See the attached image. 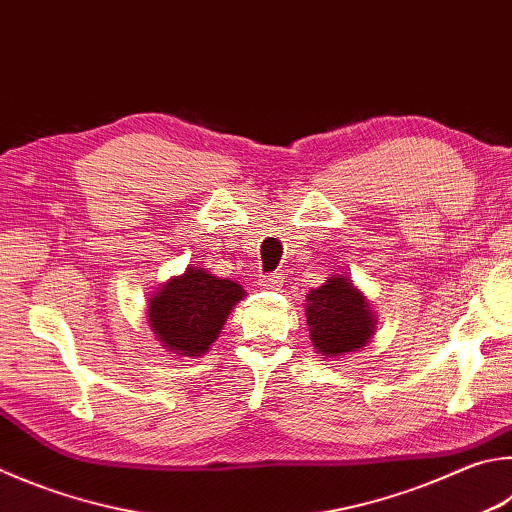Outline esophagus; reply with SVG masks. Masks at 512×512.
I'll use <instances>...</instances> for the list:
<instances>
[{
    "label": "esophagus",
    "mask_w": 512,
    "mask_h": 512,
    "mask_svg": "<svg viewBox=\"0 0 512 512\" xmlns=\"http://www.w3.org/2000/svg\"><path fill=\"white\" fill-rule=\"evenodd\" d=\"M282 282H284L282 273H264L262 280H259V284H262L264 288H275V286H280Z\"/></svg>",
    "instance_id": "obj_1"
}]
</instances>
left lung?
Segmentation results:
<instances>
[{"label": "left lung", "instance_id": "1", "mask_svg": "<svg viewBox=\"0 0 512 512\" xmlns=\"http://www.w3.org/2000/svg\"><path fill=\"white\" fill-rule=\"evenodd\" d=\"M306 297V324L313 347L322 356H345L367 345L374 333V318L367 300L347 277H331Z\"/></svg>", "mask_w": 512, "mask_h": 512}]
</instances>
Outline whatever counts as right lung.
Listing matches in <instances>:
<instances>
[{"instance_id":"add662e5","label":"right lung","mask_w":512,"mask_h":512,"mask_svg":"<svg viewBox=\"0 0 512 512\" xmlns=\"http://www.w3.org/2000/svg\"><path fill=\"white\" fill-rule=\"evenodd\" d=\"M244 297L237 282L219 280L190 266L156 293L147 318L165 349L181 356H201L217 340L232 306Z\"/></svg>"}]
</instances>
